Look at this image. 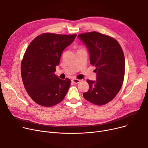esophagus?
<instances>
[{
    "mask_svg": "<svg viewBox=\"0 0 148 148\" xmlns=\"http://www.w3.org/2000/svg\"><path fill=\"white\" fill-rule=\"evenodd\" d=\"M72 82H73V84H78V83L80 82V80H79V79H73L72 80Z\"/></svg>",
    "mask_w": 148,
    "mask_h": 148,
    "instance_id": "34e87169",
    "label": "esophagus"
}]
</instances>
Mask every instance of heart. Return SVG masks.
<instances>
[{
  "label": "heart",
  "mask_w": 148,
  "mask_h": 148,
  "mask_svg": "<svg viewBox=\"0 0 148 148\" xmlns=\"http://www.w3.org/2000/svg\"><path fill=\"white\" fill-rule=\"evenodd\" d=\"M81 49H78V50H81Z\"/></svg>",
  "instance_id": "heart-1"
}]
</instances>
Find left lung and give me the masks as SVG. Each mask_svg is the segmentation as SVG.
<instances>
[{
	"mask_svg": "<svg viewBox=\"0 0 148 148\" xmlns=\"http://www.w3.org/2000/svg\"><path fill=\"white\" fill-rule=\"evenodd\" d=\"M79 37L88 49L90 64L96 67V81L87 80L88 91L83 96L96 105L114 99L123 82L125 62L122 49L114 38L96 31L82 33Z\"/></svg>",
	"mask_w": 148,
	"mask_h": 148,
	"instance_id": "8db88e82",
	"label": "left lung"
}]
</instances>
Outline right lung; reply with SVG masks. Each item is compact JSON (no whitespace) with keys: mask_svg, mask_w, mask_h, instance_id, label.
<instances>
[{"mask_svg":"<svg viewBox=\"0 0 148 148\" xmlns=\"http://www.w3.org/2000/svg\"><path fill=\"white\" fill-rule=\"evenodd\" d=\"M76 36L43 33L27 47L21 62V75L27 94L37 104L50 107L64 99L71 81L61 79L54 73L63 50Z\"/></svg>","mask_w":148,"mask_h":148,"instance_id":"obj_1","label":"right lung"}]
</instances>
